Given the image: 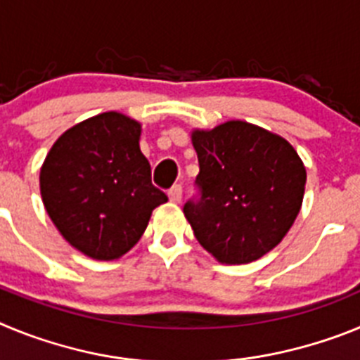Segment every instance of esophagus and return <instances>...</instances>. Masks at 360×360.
<instances>
[{
	"label": "esophagus",
	"instance_id": "1",
	"mask_svg": "<svg viewBox=\"0 0 360 360\" xmlns=\"http://www.w3.org/2000/svg\"><path fill=\"white\" fill-rule=\"evenodd\" d=\"M167 196H169V202L180 203V200H182V186L171 187L169 193H167Z\"/></svg>",
	"mask_w": 360,
	"mask_h": 360
}]
</instances>
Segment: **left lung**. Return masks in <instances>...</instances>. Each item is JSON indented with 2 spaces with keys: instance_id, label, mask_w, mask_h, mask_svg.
Here are the masks:
<instances>
[{
  "instance_id": "obj_1",
  "label": "left lung",
  "mask_w": 360,
  "mask_h": 360,
  "mask_svg": "<svg viewBox=\"0 0 360 360\" xmlns=\"http://www.w3.org/2000/svg\"><path fill=\"white\" fill-rule=\"evenodd\" d=\"M198 202L184 214L203 249L225 265L265 256L287 236L304 196L307 169L283 136L245 120L193 129Z\"/></svg>"
}]
</instances>
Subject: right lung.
<instances>
[{"label":"right lung","instance_id":"obj_1","mask_svg":"<svg viewBox=\"0 0 360 360\" xmlns=\"http://www.w3.org/2000/svg\"><path fill=\"white\" fill-rule=\"evenodd\" d=\"M141 122L106 111L66 129L41 165L44 209L84 256L119 259L141 240L153 209L167 196L151 184Z\"/></svg>","mask_w":360,"mask_h":360}]
</instances>
